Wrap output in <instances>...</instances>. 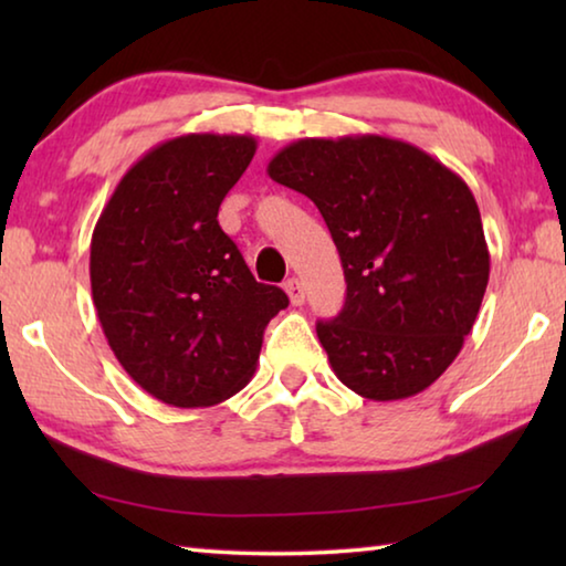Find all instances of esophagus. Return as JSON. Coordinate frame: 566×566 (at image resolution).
Masks as SVG:
<instances>
[{
    "instance_id": "esophagus-1",
    "label": "esophagus",
    "mask_w": 566,
    "mask_h": 566,
    "mask_svg": "<svg viewBox=\"0 0 566 566\" xmlns=\"http://www.w3.org/2000/svg\"><path fill=\"white\" fill-rule=\"evenodd\" d=\"M284 292L290 294V302L294 304V306H300V304H304V286H302V282L300 280H286L284 282Z\"/></svg>"
}]
</instances>
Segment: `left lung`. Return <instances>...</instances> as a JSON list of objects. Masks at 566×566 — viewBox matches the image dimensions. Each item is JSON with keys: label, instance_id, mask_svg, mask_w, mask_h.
I'll return each instance as SVG.
<instances>
[{"label": "left lung", "instance_id": "obj_1", "mask_svg": "<svg viewBox=\"0 0 566 566\" xmlns=\"http://www.w3.org/2000/svg\"><path fill=\"white\" fill-rule=\"evenodd\" d=\"M310 197L339 249L347 300L317 337L334 375L391 401L457 359L490 282L482 217L462 177L407 142L300 139L266 167Z\"/></svg>", "mask_w": 566, "mask_h": 566}]
</instances>
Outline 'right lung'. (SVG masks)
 <instances>
[{
    "label": "right lung",
    "instance_id": "obj_1",
    "mask_svg": "<svg viewBox=\"0 0 566 566\" xmlns=\"http://www.w3.org/2000/svg\"><path fill=\"white\" fill-rule=\"evenodd\" d=\"M256 151L249 134H185L149 149L92 234V300L124 371L171 407L249 385L264 327L290 300L256 282L217 222Z\"/></svg>",
    "mask_w": 566,
    "mask_h": 566
}]
</instances>
